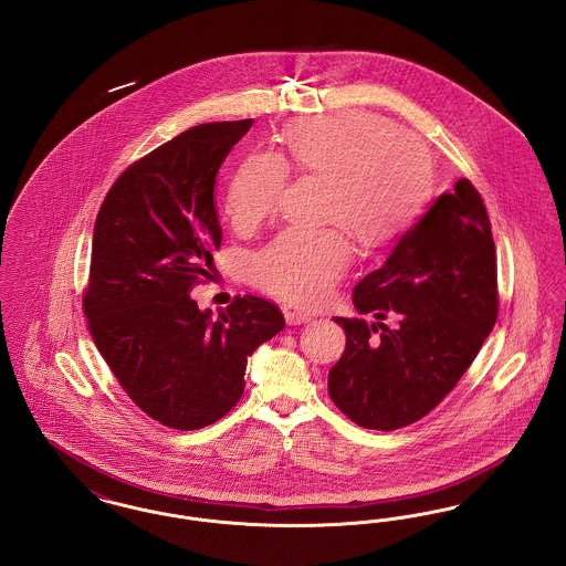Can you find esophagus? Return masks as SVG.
Returning <instances> with one entry per match:
<instances>
[{
	"instance_id": "34e87169",
	"label": "esophagus",
	"mask_w": 566,
	"mask_h": 566,
	"mask_svg": "<svg viewBox=\"0 0 566 566\" xmlns=\"http://www.w3.org/2000/svg\"><path fill=\"white\" fill-rule=\"evenodd\" d=\"M312 321V314H307V312H303V310H289L286 312V323L293 324H305Z\"/></svg>"
}]
</instances>
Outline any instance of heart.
<instances>
[{
  "label": "heart",
  "instance_id": "obj_1",
  "mask_svg": "<svg viewBox=\"0 0 566 566\" xmlns=\"http://www.w3.org/2000/svg\"><path fill=\"white\" fill-rule=\"evenodd\" d=\"M286 155L252 153L227 190V214L238 229H252L275 210L291 163L326 182L324 222L348 229L363 245L388 242L420 212L431 159L416 135L390 123L348 112L305 120L284 135ZM352 259L339 229H284L254 259L261 289L293 303H321Z\"/></svg>",
  "mask_w": 566,
  "mask_h": 566
}]
</instances>
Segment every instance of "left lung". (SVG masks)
Returning <instances> with one entry per match:
<instances>
[{
	"instance_id": "obj_1",
	"label": "left lung",
	"mask_w": 566,
	"mask_h": 566,
	"mask_svg": "<svg viewBox=\"0 0 566 566\" xmlns=\"http://www.w3.org/2000/svg\"><path fill=\"white\" fill-rule=\"evenodd\" d=\"M352 303L376 323L333 318L346 331V350L328 371L333 403L376 431L424 418L482 350L499 312L490 220L467 178L429 203L354 286ZM386 315L398 318L392 329L380 323Z\"/></svg>"
}]
</instances>
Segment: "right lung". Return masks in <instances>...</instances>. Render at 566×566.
<instances>
[{"instance_id": "obj_1", "label": "right lung", "mask_w": 566, "mask_h": 566, "mask_svg": "<svg viewBox=\"0 0 566 566\" xmlns=\"http://www.w3.org/2000/svg\"><path fill=\"white\" fill-rule=\"evenodd\" d=\"M252 120L192 127L134 163L109 189L93 229L84 314L134 403L176 431L214 424L242 399L245 365L284 328L261 296L199 310L222 240L216 176Z\"/></svg>"}]
</instances>
